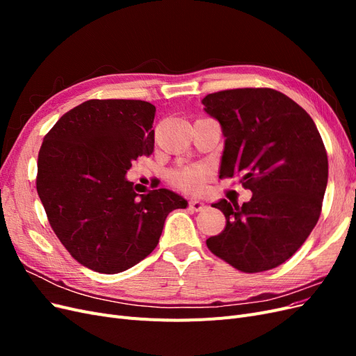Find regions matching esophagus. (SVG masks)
Instances as JSON below:
<instances>
[{"label":"esophagus","mask_w":356,"mask_h":356,"mask_svg":"<svg viewBox=\"0 0 356 356\" xmlns=\"http://www.w3.org/2000/svg\"><path fill=\"white\" fill-rule=\"evenodd\" d=\"M190 208L193 211L199 212V211H203L204 208H207V204H204V202H202L199 199H193V200H190Z\"/></svg>","instance_id":"esophagus-1"}]
</instances>
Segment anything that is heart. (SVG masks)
<instances>
[{
	"label": "heart",
	"mask_w": 356,
	"mask_h": 356,
	"mask_svg": "<svg viewBox=\"0 0 356 356\" xmlns=\"http://www.w3.org/2000/svg\"><path fill=\"white\" fill-rule=\"evenodd\" d=\"M209 177V169L203 165H196L175 170L172 174V182L186 191H199Z\"/></svg>",
	"instance_id": "heart-1"
}]
</instances>
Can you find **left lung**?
<instances>
[{"mask_svg": "<svg viewBox=\"0 0 356 356\" xmlns=\"http://www.w3.org/2000/svg\"><path fill=\"white\" fill-rule=\"evenodd\" d=\"M225 138L220 177L241 175L252 191L239 207L213 203L225 229L207 245L245 273L270 270L293 257L316 225L328 181L324 143L312 117L273 89H232L202 99Z\"/></svg>", "mask_w": 356, "mask_h": 356, "instance_id": "8db88e82", "label": "left lung"}]
</instances>
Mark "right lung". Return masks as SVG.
<instances>
[{
	"label": "right lung",
	"mask_w": 356,
	"mask_h": 356,
	"mask_svg": "<svg viewBox=\"0 0 356 356\" xmlns=\"http://www.w3.org/2000/svg\"><path fill=\"white\" fill-rule=\"evenodd\" d=\"M156 106L134 99H90L63 114L38 153L37 191L58 239L80 264L120 273L153 252L177 193L138 195L126 178L154 149Z\"/></svg>",
	"instance_id": "1"
}]
</instances>
